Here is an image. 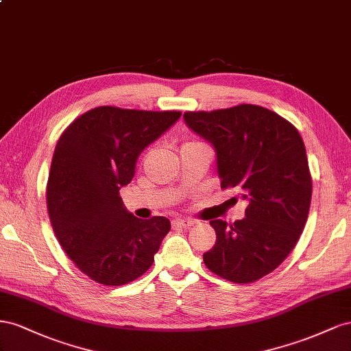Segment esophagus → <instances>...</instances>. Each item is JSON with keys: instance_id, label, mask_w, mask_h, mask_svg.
Returning a JSON list of instances; mask_svg holds the SVG:
<instances>
[{"instance_id": "esophagus-1", "label": "esophagus", "mask_w": 351, "mask_h": 351, "mask_svg": "<svg viewBox=\"0 0 351 351\" xmlns=\"http://www.w3.org/2000/svg\"><path fill=\"white\" fill-rule=\"evenodd\" d=\"M194 225V220H186V219H173L172 220V228H189Z\"/></svg>"}]
</instances>
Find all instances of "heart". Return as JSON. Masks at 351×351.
I'll use <instances>...</instances> for the list:
<instances>
[{
	"instance_id": "obj_1",
	"label": "heart",
	"mask_w": 351,
	"mask_h": 351,
	"mask_svg": "<svg viewBox=\"0 0 351 351\" xmlns=\"http://www.w3.org/2000/svg\"><path fill=\"white\" fill-rule=\"evenodd\" d=\"M193 144H198V143H188L186 145H193Z\"/></svg>"
}]
</instances>
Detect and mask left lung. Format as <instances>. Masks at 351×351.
<instances>
[{
    "instance_id": "left-lung-1",
    "label": "left lung",
    "mask_w": 351,
    "mask_h": 351,
    "mask_svg": "<svg viewBox=\"0 0 351 351\" xmlns=\"http://www.w3.org/2000/svg\"><path fill=\"white\" fill-rule=\"evenodd\" d=\"M184 119L216 148L220 188L248 202L243 220H210L216 243L204 263L226 281L254 282L284 262L307 222L312 175L303 138L287 119L254 104L186 112Z\"/></svg>"
}]
</instances>
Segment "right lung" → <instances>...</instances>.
<instances>
[{"mask_svg":"<svg viewBox=\"0 0 351 351\" xmlns=\"http://www.w3.org/2000/svg\"><path fill=\"white\" fill-rule=\"evenodd\" d=\"M181 112L101 106L81 114L60 136L47 184L49 222L69 258L93 281L119 287L154 262L169 219L126 212L119 189L132 181L143 149Z\"/></svg>","mask_w":351,"mask_h":351,"instance_id":"obj_1","label":"right lung"}]
</instances>
